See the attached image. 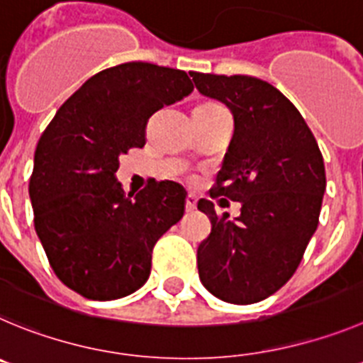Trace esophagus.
<instances>
[{"instance_id":"34e87169","label":"esophagus","mask_w":363,"mask_h":363,"mask_svg":"<svg viewBox=\"0 0 363 363\" xmlns=\"http://www.w3.org/2000/svg\"><path fill=\"white\" fill-rule=\"evenodd\" d=\"M195 206H197V199H195V195H186V211H194Z\"/></svg>"}]
</instances>
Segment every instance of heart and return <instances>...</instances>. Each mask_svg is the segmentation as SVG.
Listing matches in <instances>:
<instances>
[{"instance_id": "1", "label": "heart", "mask_w": 363, "mask_h": 363, "mask_svg": "<svg viewBox=\"0 0 363 363\" xmlns=\"http://www.w3.org/2000/svg\"><path fill=\"white\" fill-rule=\"evenodd\" d=\"M206 104H217V103H206Z\"/></svg>"}]
</instances>
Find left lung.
I'll use <instances>...</instances> for the list:
<instances>
[{"mask_svg": "<svg viewBox=\"0 0 363 363\" xmlns=\"http://www.w3.org/2000/svg\"><path fill=\"white\" fill-rule=\"evenodd\" d=\"M189 76L199 92L233 113V139L210 194L242 204L230 220L211 202H199L211 220L197 250L199 277L226 302H260L291 279L318 226L324 157L295 104L273 84L251 76Z\"/></svg>", "mask_w": 363, "mask_h": 363, "instance_id": "1", "label": "left lung"}]
</instances>
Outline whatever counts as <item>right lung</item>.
I'll use <instances>...</instances> for the list:
<instances>
[{"label":"right lung","mask_w":363,"mask_h":363,"mask_svg":"<svg viewBox=\"0 0 363 363\" xmlns=\"http://www.w3.org/2000/svg\"><path fill=\"white\" fill-rule=\"evenodd\" d=\"M194 92L177 68L132 61L97 72L41 133L28 194L50 267L72 291L116 300L148 280L152 251L184 215V189L150 181L125 195L119 157L146 145V125L164 104Z\"/></svg>","instance_id":"obj_1"}]
</instances>
